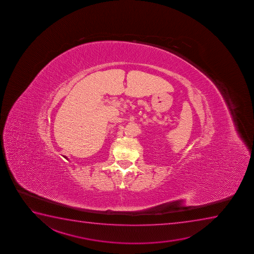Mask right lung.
I'll use <instances>...</instances> for the list:
<instances>
[{
  "instance_id": "obj_1",
  "label": "right lung",
  "mask_w": 254,
  "mask_h": 254,
  "mask_svg": "<svg viewBox=\"0 0 254 254\" xmlns=\"http://www.w3.org/2000/svg\"><path fill=\"white\" fill-rule=\"evenodd\" d=\"M64 158L65 159H67V157H66V156H64Z\"/></svg>"
}]
</instances>
